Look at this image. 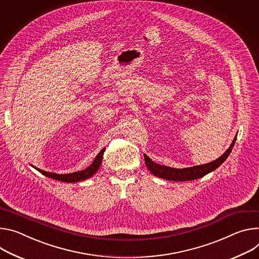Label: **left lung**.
Wrapping results in <instances>:
<instances>
[{
  "label": "left lung",
  "mask_w": 259,
  "mask_h": 259,
  "mask_svg": "<svg viewBox=\"0 0 259 259\" xmlns=\"http://www.w3.org/2000/svg\"><path fill=\"white\" fill-rule=\"evenodd\" d=\"M236 140H237V136L235 137L234 141L232 142L231 146L228 147V149L220 157H218L217 159H215L211 162H208V163L194 165V166H190V167H184V168H176V167H170V166L158 164V163L152 161L146 154H144L145 163L151 173L158 178H162V179L169 180V181L196 180V179L202 178L205 175L211 173V171L216 169L218 166H220L226 160L228 155L232 152V149L235 145Z\"/></svg>",
  "instance_id": "1"
}]
</instances>
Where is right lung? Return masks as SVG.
<instances>
[{"instance_id": "obj_1", "label": "right lung", "mask_w": 259, "mask_h": 259, "mask_svg": "<svg viewBox=\"0 0 259 259\" xmlns=\"http://www.w3.org/2000/svg\"><path fill=\"white\" fill-rule=\"evenodd\" d=\"M104 151H105V148L101 150V152L96 156L95 160L93 161V163L88 166L86 168L82 169V170H78V171H75V173H70V174H56V173H50V171H46V170H43V169H40L34 165V166L38 171H40V173L46 177H49L51 179H55V180H59V181H62V182H68V183H73V182H80V181H83V180H86L89 179L91 177H93L98 169L100 168L101 164H102V160H103V154H104Z\"/></svg>"}]
</instances>
